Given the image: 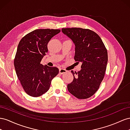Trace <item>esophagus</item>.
I'll return each instance as SVG.
<instances>
[{
  "mask_svg": "<svg viewBox=\"0 0 130 130\" xmlns=\"http://www.w3.org/2000/svg\"><path fill=\"white\" fill-rule=\"evenodd\" d=\"M66 72H67V71H66V70H65L64 69H59V73H60V74H63L64 73H66Z\"/></svg>",
  "mask_w": 130,
  "mask_h": 130,
  "instance_id": "esophagus-1",
  "label": "esophagus"
}]
</instances>
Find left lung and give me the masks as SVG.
I'll list each match as a JSON object with an SVG mask.
<instances>
[{"label":"left lung","instance_id":"8db88e82","mask_svg":"<svg viewBox=\"0 0 130 130\" xmlns=\"http://www.w3.org/2000/svg\"><path fill=\"white\" fill-rule=\"evenodd\" d=\"M61 31L75 44V61L82 62L80 71H71L73 80L68 84V89L78 99H88L98 91L104 78L108 62L107 49L100 37L90 29L62 28Z\"/></svg>","mask_w":130,"mask_h":130}]
</instances>
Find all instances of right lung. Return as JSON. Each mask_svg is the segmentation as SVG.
<instances>
[{"instance_id": "right-lung-1", "label": "right lung", "mask_w": 130, "mask_h": 130, "mask_svg": "<svg viewBox=\"0 0 130 130\" xmlns=\"http://www.w3.org/2000/svg\"><path fill=\"white\" fill-rule=\"evenodd\" d=\"M60 32L59 29H36L18 43L14 66L22 87L29 96L39 97L46 92L59 73L57 68L43 66L41 61L47 53L49 41Z\"/></svg>"}]
</instances>
